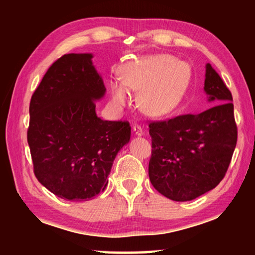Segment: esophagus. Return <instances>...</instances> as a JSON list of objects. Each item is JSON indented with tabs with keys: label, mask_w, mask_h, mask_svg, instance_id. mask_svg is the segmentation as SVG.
I'll return each mask as SVG.
<instances>
[{
	"label": "esophagus",
	"mask_w": 255,
	"mask_h": 255,
	"mask_svg": "<svg viewBox=\"0 0 255 255\" xmlns=\"http://www.w3.org/2000/svg\"><path fill=\"white\" fill-rule=\"evenodd\" d=\"M132 131H133V133H135L136 136H141L144 133L143 129H141V127L139 126V125H133Z\"/></svg>",
	"instance_id": "1"
}]
</instances>
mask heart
Wrapping results in <instances>:
<instances>
[{
	"mask_svg": "<svg viewBox=\"0 0 255 255\" xmlns=\"http://www.w3.org/2000/svg\"><path fill=\"white\" fill-rule=\"evenodd\" d=\"M191 66L170 55L141 56L119 70L120 81L111 82L110 96L119 107L138 93V106L150 117L173 111L182 101L191 81Z\"/></svg>",
	"mask_w": 255,
	"mask_h": 255,
	"instance_id": "1",
	"label": "heart"
}]
</instances>
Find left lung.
<instances>
[{"label": "left lung", "instance_id": "1", "mask_svg": "<svg viewBox=\"0 0 255 255\" xmlns=\"http://www.w3.org/2000/svg\"><path fill=\"white\" fill-rule=\"evenodd\" d=\"M205 92L210 109L149 124L153 187L174 201H189L210 191L224 179L237 141L233 97L210 64Z\"/></svg>", "mask_w": 255, "mask_h": 255}]
</instances>
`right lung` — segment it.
<instances>
[{
  "label": "right lung",
  "instance_id": "obj_1",
  "mask_svg": "<svg viewBox=\"0 0 255 255\" xmlns=\"http://www.w3.org/2000/svg\"><path fill=\"white\" fill-rule=\"evenodd\" d=\"M92 54H66L31 97L28 144L38 181L62 199L90 200L108 184L116 155L130 139L128 122L96 114L106 93Z\"/></svg>",
  "mask_w": 255,
  "mask_h": 255
}]
</instances>
